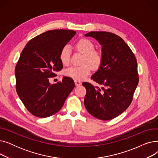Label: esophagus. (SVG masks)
Masks as SVG:
<instances>
[{
    "mask_svg": "<svg viewBox=\"0 0 158 158\" xmlns=\"http://www.w3.org/2000/svg\"><path fill=\"white\" fill-rule=\"evenodd\" d=\"M75 85H76V86H80L81 85V82L80 81H75Z\"/></svg>",
    "mask_w": 158,
    "mask_h": 158,
    "instance_id": "1",
    "label": "esophagus"
}]
</instances>
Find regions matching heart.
Wrapping results in <instances>:
<instances>
[{"mask_svg":"<svg viewBox=\"0 0 158 158\" xmlns=\"http://www.w3.org/2000/svg\"><path fill=\"white\" fill-rule=\"evenodd\" d=\"M76 48L79 52L85 54L82 66H72L64 70L66 76L75 81H82L86 79L92 71V67L98 69L102 62V54L101 51L95 50V45L87 38H82L76 44ZM71 48L70 45H65L60 53V59L63 64H68L70 60ZM90 65H89V64Z\"/></svg>","mask_w":158,"mask_h":158,"instance_id":"heart-1","label":"heart"}]
</instances>
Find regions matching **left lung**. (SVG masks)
<instances>
[{
  "label": "left lung",
  "instance_id": "1",
  "mask_svg": "<svg viewBox=\"0 0 158 158\" xmlns=\"http://www.w3.org/2000/svg\"><path fill=\"white\" fill-rule=\"evenodd\" d=\"M102 45V62L91 79L102 88L83 82L86 89L85 106L93 117L110 120L126 111L131 104L139 81L137 61L123 40L110 32L92 31L85 35Z\"/></svg>",
  "mask_w": 158,
  "mask_h": 158
}]
</instances>
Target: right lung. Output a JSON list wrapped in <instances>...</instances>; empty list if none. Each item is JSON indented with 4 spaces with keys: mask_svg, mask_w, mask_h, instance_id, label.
Masks as SVG:
<instances>
[{
    "mask_svg": "<svg viewBox=\"0 0 158 158\" xmlns=\"http://www.w3.org/2000/svg\"><path fill=\"white\" fill-rule=\"evenodd\" d=\"M72 30L47 31L25 46L15 67L16 90L27 110L40 118L59 111L75 86L72 78L51 85L50 77L63 69L60 53L76 35Z\"/></svg>",
    "mask_w": 158,
    "mask_h": 158,
    "instance_id": "right-lung-1",
    "label": "right lung"
}]
</instances>
